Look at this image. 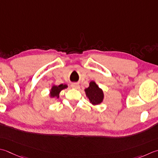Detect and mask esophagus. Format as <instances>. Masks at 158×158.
<instances>
[{"mask_svg": "<svg viewBox=\"0 0 158 158\" xmlns=\"http://www.w3.org/2000/svg\"><path fill=\"white\" fill-rule=\"evenodd\" d=\"M71 87H72L73 88H75V89H79V85L77 84V83H73V84L71 85Z\"/></svg>", "mask_w": 158, "mask_h": 158, "instance_id": "34e87169", "label": "esophagus"}]
</instances>
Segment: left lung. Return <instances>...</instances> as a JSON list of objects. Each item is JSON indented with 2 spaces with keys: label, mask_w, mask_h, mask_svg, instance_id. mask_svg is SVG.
<instances>
[{
  "label": "left lung",
  "mask_w": 158,
  "mask_h": 158,
  "mask_svg": "<svg viewBox=\"0 0 158 158\" xmlns=\"http://www.w3.org/2000/svg\"><path fill=\"white\" fill-rule=\"evenodd\" d=\"M85 92L89 102L93 106H97L103 102L104 98L103 92L94 81H90L89 87L85 89Z\"/></svg>",
  "instance_id": "1"
}]
</instances>
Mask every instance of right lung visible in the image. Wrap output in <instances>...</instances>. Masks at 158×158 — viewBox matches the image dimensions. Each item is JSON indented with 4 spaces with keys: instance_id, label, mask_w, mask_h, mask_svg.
<instances>
[{
    "instance_id": "obj_1",
    "label": "right lung",
    "mask_w": 158,
    "mask_h": 158,
    "mask_svg": "<svg viewBox=\"0 0 158 158\" xmlns=\"http://www.w3.org/2000/svg\"><path fill=\"white\" fill-rule=\"evenodd\" d=\"M68 85L66 84H60L59 85H52L50 92V97L51 98H59L60 93L62 89L67 88Z\"/></svg>"
}]
</instances>
